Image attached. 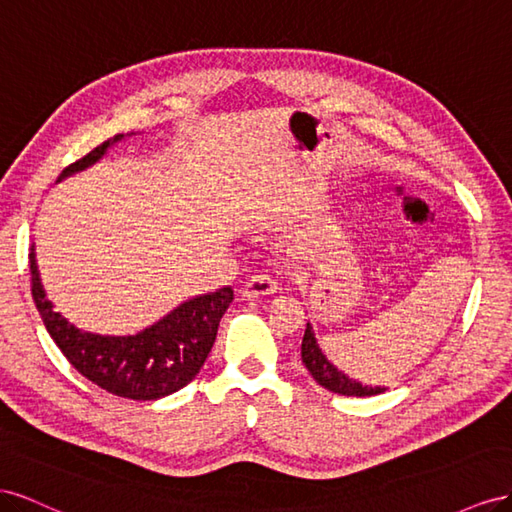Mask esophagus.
I'll return each mask as SVG.
<instances>
[{"label":"esophagus","instance_id":"esophagus-1","mask_svg":"<svg viewBox=\"0 0 512 512\" xmlns=\"http://www.w3.org/2000/svg\"><path fill=\"white\" fill-rule=\"evenodd\" d=\"M242 296L244 298H264L279 291V283H276L270 274H255L242 285Z\"/></svg>","mask_w":512,"mask_h":512}]
</instances>
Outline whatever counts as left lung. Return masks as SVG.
Returning a JSON list of instances; mask_svg holds the SVG:
<instances>
[{"mask_svg": "<svg viewBox=\"0 0 512 512\" xmlns=\"http://www.w3.org/2000/svg\"><path fill=\"white\" fill-rule=\"evenodd\" d=\"M302 362L304 367L309 369V373L315 377V382L330 392L345 394V397H373V394H382L386 390L382 386H375V388L362 386L360 382H354L352 377H347L343 371L334 367V364L321 354L311 324H306V330H304Z\"/></svg>", "mask_w": 512, "mask_h": 512, "instance_id": "left-lung-1", "label": "left lung"}]
</instances>
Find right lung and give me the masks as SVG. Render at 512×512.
I'll use <instances>...</instances> for the list:
<instances>
[{
    "mask_svg": "<svg viewBox=\"0 0 512 512\" xmlns=\"http://www.w3.org/2000/svg\"><path fill=\"white\" fill-rule=\"evenodd\" d=\"M118 139L122 135L113 141ZM113 141L100 143L90 154L68 165L62 178L96 163ZM29 270L36 309L66 360L102 390L133 401H154L191 384L210 354L221 317L233 302V289L223 287L180 304L133 337H100L81 332L53 311L40 283L34 246L29 253Z\"/></svg>",
    "mask_w": 512,
    "mask_h": 512,
    "instance_id": "1",
    "label": "right lung"
}]
</instances>
